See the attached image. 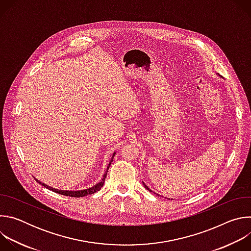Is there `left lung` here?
<instances>
[{"instance_id":"obj_1","label":"left lung","mask_w":251,"mask_h":251,"mask_svg":"<svg viewBox=\"0 0 251 251\" xmlns=\"http://www.w3.org/2000/svg\"><path fill=\"white\" fill-rule=\"evenodd\" d=\"M143 185H144V187H145V188H146V189H147V190H148V191H150V192H152V191H151V190H150V189H149V188H148V187H147V186H146V185H145V184H144V183H143ZM169 200H170V199H169Z\"/></svg>"}]
</instances>
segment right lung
Wrapping results in <instances>:
<instances>
[{"label":"right lung","instance_id":"right-lung-1","mask_svg":"<svg viewBox=\"0 0 251 251\" xmlns=\"http://www.w3.org/2000/svg\"><path fill=\"white\" fill-rule=\"evenodd\" d=\"M115 154H116V152L113 153L112 158H111V161H110L109 165L107 166V170H106V172L104 173V175H103V176H102V178H101V181H100L98 184L94 185L93 187H91V188H89V189L78 190V191H63V190H57V189L51 188V187L48 186L47 184H44V183H42L41 181H39L38 178H35V180H37V182H38L39 184H41L43 187H45V188H47V189H49V190H50V191H52V192H54V193H56V194L63 195V196H67V197H71V198H82V197H85V196L94 194V193H96L97 191H99V190L102 188V186L104 185V182H105L106 176H107V172H108V169H109V167H110V165H111V162L113 161V158H114Z\"/></svg>","mask_w":251,"mask_h":251}]
</instances>
